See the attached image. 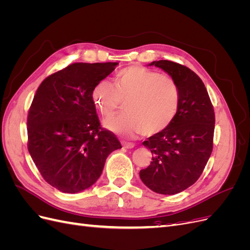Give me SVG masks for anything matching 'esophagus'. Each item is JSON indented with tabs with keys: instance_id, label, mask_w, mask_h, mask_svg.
Segmentation results:
<instances>
[{
	"instance_id": "esophagus-1",
	"label": "esophagus",
	"mask_w": 250,
	"mask_h": 250,
	"mask_svg": "<svg viewBox=\"0 0 250 250\" xmlns=\"http://www.w3.org/2000/svg\"><path fill=\"white\" fill-rule=\"evenodd\" d=\"M122 146L124 148H127V149H131L134 147V144L133 143H129V142H122Z\"/></svg>"
}]
</instances>
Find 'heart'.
<instances>
[{
	"label": "heart",
	"instance_id": "1",
	"mask_svg": "<svg viewBox=\"0 0 250 250\" xmlns=\"http://www.w3.org/2000/svg\"><path fill=\"white\" fill-rule=\"evenodd\" d=\"M90 97L106 119L124 102L125 113L103 122L106 129L123 138L161 133L173 123L180 105V89L175 80L139 64L119 71L115 85L106 79L98 81Z\"/></svg>",
	"mask_w": 250,
	"mask_h": 250
}]
</instances>
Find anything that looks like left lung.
<instances>
[{
  "instance_id": "1",
  "label": "left lung",
  "mask_w": 250,
  "mask_h": 250,
  "mask_svg": "<svg viewBox=\"0 0 250 250\" xmlns=\"http://www.w3.org/2000/svg\"><path fill=\"white\" fill-rule=\"evenodd\" d=\"M149 65L161 67L176 81L180 105L167 129L143 142L153 156L140 177L153 192L174 195L195 184L206 167L213 151L215 112L204 83L188 67L170 60Z\"/></svg>"
}]
</instances>
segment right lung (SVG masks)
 <instances>
[{
  "instance_id": "right-lung-1",
  "label": "right lung",
  "mask_w": 250,
  "mask_h": 250,
  "mask_svg": "<svg viewBox=\"0 0 250 250\" xmlns=\"http://www.w3.org/2000/svg\"><path fill=\"white\" fill-rule=\"evenodd\" d=\"M117 62H76L50 75L36 90L27 118L28 150L42 178L63 193L92 187L107 156L122 148L101 127L92 89Z\"/></svg>"
}]
</instances>
